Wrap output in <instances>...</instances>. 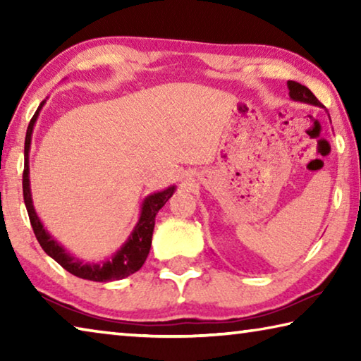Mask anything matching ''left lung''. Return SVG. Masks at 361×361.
Listing matches in <instances>:
<instances>
[{"instance_id":"obj_1","label":"left lung","mask_w":361,"mask_h":361,"mask_svg":"<svg viewBox=\"0 0 361 361\" xmlns=\"http://www.w3.org/2000/svg\"><path fill=\"white\" fill-rule=\"evenodd\" d=\"M288 89H290V97L293 100L305 102V103H310V105L322 106L320 100L317 99V97L312 92H310V90L305 87V85L295 82V81H288Z\"/></svg>"}]
</instances>
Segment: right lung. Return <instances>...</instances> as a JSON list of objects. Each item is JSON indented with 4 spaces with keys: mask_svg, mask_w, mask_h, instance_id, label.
Returning <instances> with one entry per match:
<instances>
[{
    "mask_svg": "<svg viewBox=\"0 0 361 361\" xmlns=\"http://www.w3.org/2000/svg\"><path fill=\"white\" fill-rule=\"evenodd\" d=\"M44 105V102L41 103L33 114L32 121H30L27 135H25V164H23V175H22V188H23V202H25L30 223H32L33 232L38 239L41 248L56 259L65 271H68L73 276L85 280H92V282H111V280H121L132 276L133 272H137L140 267L143 266V262L148 258L151 240H152V231H154L156 215L157 212L166 205L167 200L172 197L175 188H169L162 192H156L152 195H148L143 204L142 216L140 221L133 229L132 235L124 247H122L118 253L114 255L111 261L103 262V264H82L79 259H75L70 256L65 250L59 245V243L47 234L46 229L42 228L38 215L33 209L32 202V194H30V181H28V151H30V142H32V132L35 121L38 118V113L41 106Z\"/></svg>",
    "mask_w": 361,
    "mask_h": 361,
    "instance_id": "add662e5",
    "label": "right lung"
}]
</instances>
